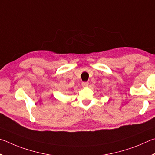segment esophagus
Listing matches in <instances>:
<instances>
[{"label":"esophagus","instance_id":"obj_1","mask_svg":"<svg viewBox=\"0 0 155 155\" xmlns=\"http://www.w3.org/2000/svg\"><path fill=\"white\" fill-rule=\"evenodd\" d=\"M88 85V82H84L82 83V86H84V87H85V86H87Z\"/></svg>","mask_w":155,"mask_h":155}]
</instances>
